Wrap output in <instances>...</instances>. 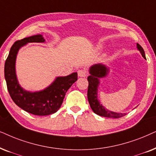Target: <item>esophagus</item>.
Instances as JSON below:
<instances>
[{
  "mask_svg": "<svg viewBox=\"0 0 156 156\" xmlns=\"http://www.w3.org/2000/svg\"><path fill=\"white\" fill-rule=\"evenodd\" d=\"M78 76H80V77H86L87 75V73L85 70H78Z\"/></svg>",
  "mask_w": 156,
  "mask_h": 156,
  "instance_id": "34e87169",
  "label": "esophagus"
}]
</instances>
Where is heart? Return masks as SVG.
Instances as JSON below:
<instances>
[{"instance_id": "heart-1", "label": "heart", "mask_w": 156, "mask_h": 156, "mask_svg": "<svg viewBox=\"0 0 156 156\" xmlns=\"http://www.w3.org/2000/svg\"><path fill=\"white\" fill-rule=\"evenodd\" d=\"M101 47H102V46H101V45H98V46H97V48H98V49H101Z\"/></svg>"}]
</instances>
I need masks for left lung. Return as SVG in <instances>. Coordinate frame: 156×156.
<instances>
[{"instance_id": "1", "label": "left lung", "mask_w": 156, "mask_h": 156, "mask_svg": "<svg viewBox=\"0 0 156 156\" xmlns=\"http://www.w3.org/2000/svg\"><path fill=\"white\" fill-rule=\"evenodd\" d=\"M136 45L137 48L140 51L142 56L146 58L145 52L143 48L138 43H137ZM89 73L90 76L88 77V100L93 111L97 115L106 118H118L126 115V113H116V112L108 111L100 103L98 98V88L100 85V78L106 77L109 73V68L102 63H98L91 66L89 69Z\"/></svg>"}]
</instances>
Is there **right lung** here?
Here are the masks:
<instances>
[{
	"instance_id": "add662e5",
	"label": "right lung",
	"mask_w": 156,
	"mask_h": 156,
	"mask_svg": "<svg viewBox=\"0 0 156 156\" xmlns=\"http://www.w3.org/2000/svg\"><path fill=\"white\" fill-rule=\"evenodd\" d=\"M45 41L41 34L16 41L10 48L4 67L8 90L13 102L25 111L36 115H51L58 111L66 92L78 79L77 73H73L67 76L56 77L48 87L36 92L26 90L20 86L16 72L18 51L28 43H44Z\"/></svg>"
}]
</instances>
